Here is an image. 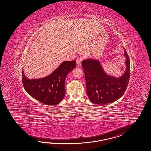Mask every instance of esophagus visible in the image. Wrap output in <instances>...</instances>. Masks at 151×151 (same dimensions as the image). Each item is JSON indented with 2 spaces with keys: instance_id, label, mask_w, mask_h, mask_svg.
<instances>
[{
  "instance_id": "34e87169",
  "label": "esophagus",
  "mask_w": 151,
  "mask_h": 151,
  "mask_svg": "<svg viewBox=\"0 0 151 151\" xmlns=\"http://www.w3.org/2000/svg\"><path fill=\"white\" fill-rule=\"evenodd\" d=\"M83 58L82 57H79L76 59V63H77V66H81V65L82 61L83 60Z\"/></svg>"
}]
</instances>
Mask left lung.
Listing matches in <instances>:
<instances>
[{
    "label": "left lung",
    "instance_id": "8db88e82",
    "mask_svg": "<svg viewBox=\"0 0 151 151\" xmlns=\"http://www.w3.org/2000/svg\"><path fill=\"white\" fill-rule=\"evenodd\" d=\"M127 69L120 78L108 75L104 71L99 61L86 59L82 62L85 76L87 94L94 104H106L122 97L127 90L130 78V63L125 49Z\"/></svg>",
    "mask_w": 151,
    "mask_h": 151
}]
</instances>
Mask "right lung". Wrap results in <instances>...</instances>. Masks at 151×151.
I'll list each match as a JSON object with an SVG mask.
<instances>
[{"mask_svg":"<svg viewBox=\"0 0 151 151\" xmlns=\"http://www.w3.org/2000/svg\"><path fill=\"white\" fill-rule=\"evenodd\" d=\"M76 65V61L63 62L57 69L45 78L29 80L22 71V80L24 89L38 101L46 105L59 103L65 96V82L68 74Z\"/></svg>","mask_w":151,"mask_h":151,"instance_id":"add662e5","label":"right lung"}]
</instances>
